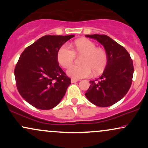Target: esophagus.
<instances>
[{"instance_id":"obj_1","label":"esophagus","mask_w":148,"mask_h":148,"mask_svg":"<svg viewBox=\"0 0 148 148\" xmlns=\"http://www.w3.org/2000/svg\"><path fill=\"white\" fill-rule=\"evenodd\" d=\"M78 81H79L78 79H72V80H71L72 83H76V82H77Z\"/></svg>"}]
</instances>
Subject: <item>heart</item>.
Returning <instances> with one entry per match:
<instances>
[{
	"mask_svg": "<svg viewBox=\"0 0 148 148\" xmlns=\"http://www.w3.org/2000/svg\"><path fill=\"white\" fill-rule=\"evenodd\" d=\"M74 50L67 44L58 49L57 60L62 67L67 68L73 62L75 55H82L81 66L69 67L67 74L74 79L87 78L91 76L99 75L103 72L108 64V55L103 49L97 47L95 43L87 39L76 40L73 45Z\"/></svg>",
	"mask_w": 148,
	"mask_h": 148,
	"instance_id": "b5f03b06",
	"label": "heart"
}]
</instances>
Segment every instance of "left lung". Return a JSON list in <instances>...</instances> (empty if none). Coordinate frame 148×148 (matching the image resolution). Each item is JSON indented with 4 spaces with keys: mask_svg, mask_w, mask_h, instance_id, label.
I'll list each match as a JSON object with an SVG mask.
<instances>
[{
    "mask_svg": "<svg viewBox=\"0 0 148 148\" xmlns=\"http://www.w3.org/2000/svg\"><path fill=\"white\" fill-rule=\"evenodd\" d=\"M103 46L108 64L98 79L90 81L85 93L88 99L99 107L112 106L123 99L129 91L134 74L133 61L123 46L106 35H86Z\"/></svg>",
    "mask_w": 148,
    "mask_h": 148,
    "instance_id": "1",
    "label": "left lung"
}]
</instances>
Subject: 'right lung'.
Returning a JSON list of instances; mask_svg holds the SVG:
<instances>
[{"instance_id": "right-lung-1", "label": "right lung", "mask_w": 148, "mask_h": 148, "mask_svg": "<svg viewBox=\"0 0 148 148\" xmlns=\"http://www.w3.org/2000/svg\"><path fill=\"white\" fill-rule=\"evenodd\" d=\"M74 35H45L22 52L14 69L16 86L32 106L49 110L62 99L71 79L59 66L57 53Z\"/></svg>"}]
</instances>
